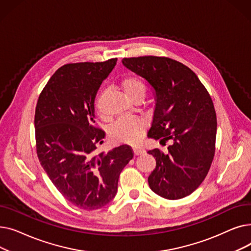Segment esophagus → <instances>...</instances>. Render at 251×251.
Listing matches in <instances>:
<instances>
[{
    "label": "esophagus",
    "instance_id": "obj_1",
    "mask_svg": "<svg viewBox=\"0 0 251 251\" xmlns=\"http://www.w3.org/2000/svg\"><path fill=\"white\" fill-rule=\"evenodd\" d=\"M133 152H134L135 155H139V154H142V153L146 152V151H144L141 148H133Z\"/></svg>",
    "mask_w": 251,
    "mask_h": 251
}]
</instances>
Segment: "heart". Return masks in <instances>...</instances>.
Here are the masks:
<instances>
[{"mask_svg": "<svg viewBox=\"0 0 251 251\" xmlns=\"http://www.w3.org/2000/svg\"><path fill=\"white\" fill-rule=\"evenodd\" d=\"M122 87L131 100L137 96H146V85L136 77L125 78L122 81ZM144 129L146 123L140 119L121 118L113 124L111 135L116 141L135 144L140 140Z\"/></svg>", "mask_w": 251, "mask_h": 251, "instance_id": "heart-1", "label": "heart"}]
</instances>
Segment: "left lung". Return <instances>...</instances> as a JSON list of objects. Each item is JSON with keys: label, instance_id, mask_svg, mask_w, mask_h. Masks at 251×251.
I'll list each match as a JSON object with an SVG mask.
<instances>
[{"label": "left lung", "instance_id": "1", "mask_svg": "<svg viewBox=\"0 0 251 251\" xmlns=\"http://www.w3.org/2000/svg\"><path fill=\"white\" fill-rule=\"evenodd\" d=\"M122 64L153 89L148 137L172 142L168 152L148 151L156 162L149 185L164 199H183L202 183L214 159L217 116L212 98L196 74L175 60L146 56L124 58Z\"/></svg>", "mask_w": 251, "mask_h": 251}]
</instances>
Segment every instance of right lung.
<instances>
[{
  "label": "right lung",
  "instance_id": "right-lung-1",
  "mask_svg": "<svg viewBox=\"0 0 251 251\" xmlns=\"http://www.w3.org/2000/svg\"><path fill=\"white\" fill-rule=\"evenodd\" d=\"M116 63L110 59L62 66L35 108L38 160L60 193L82 209H99L114 199L119 176L133 157L126 144L96 153L104 132L95 126V99Z\"/></svg>",
  "mask_w": 251,
  "mask_h": 251
}]
</instances>
